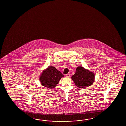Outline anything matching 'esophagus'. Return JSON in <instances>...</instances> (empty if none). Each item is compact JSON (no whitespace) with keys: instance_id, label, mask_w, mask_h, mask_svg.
Instances as JSON below:
<instances>
[{"instance_id":"obj_1","label":"esophagus","mask_w":126,"mask_h":126,"mask_svg":"<svg viewBox=\"0 0 126 126\" xmlns=\"http://www.w3.org/2000/svg\"><path fill=\"white\" fill-rule=\"evenodd\" d=\"M65 76L67 77V78H69L70 77V74H67L66 75H65Z\"/></svg>"}]
</instances>
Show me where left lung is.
Segmentation results:
<instances>
[{
    "instance_id": "8db88e82",
    "label": "left lung",
    "mask_w": 126,
    "mask_h": 126,
    "mask_svg": "<svg viewBox=\"0 0 126 126\" xmlns=\"http://www.w3.org/2000/svg\"><path fill=\"white\" fill-rule=\"evenodd\" d=\"M94 77L93 72L83 67L78 66L76 69L75 74L72 75L71 78L77 87L84 89L91 86L93 83Z\"/></svg>"
}]
</instances>
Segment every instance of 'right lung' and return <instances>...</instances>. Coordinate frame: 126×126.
<instances>
[{"mask_svg":"<svg viewBox=\"0 0 126 126\" xmlns=\"http://www.w3.org/2000/svg\"><path fill=\"white\" fill-rule=\"evenodd\" d=\"M64 77L61 72L55 67L48 66L40 76V80L42 86L49 89L54 88L61 78Z\"/></svg>","mask_w":126,"mask_h":126,"instance_id":"1","label":"right lung"}]
</instances>
